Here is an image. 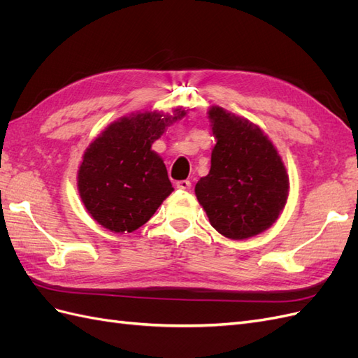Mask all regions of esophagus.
Segmentation results:
<instances>
[{
    "label": "esophagus",
    "mask_w": 358,
    "mask_h": 358,
    "mask_svg": "<svg viewBox=\"0 0 358 358\" xmlns=\"http://www.w3.org/2000/svg\"><path fill=\"white\" fill-rule=\"evenodd\" d=\"M176 187L182 191H188L191 188V182L189 180H178L176 182Z\"/></svg>",
    "instance_id": "obj_1"
}]
</instances>
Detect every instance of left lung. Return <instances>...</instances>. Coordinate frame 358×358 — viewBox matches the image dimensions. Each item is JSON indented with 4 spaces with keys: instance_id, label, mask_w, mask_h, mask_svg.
Wrapping results in <instances>:
<instances>
[{
    "instance_id": "obj_1",
    "label": "left lung",
    "mask_w": 358,
    "mask_h": 358,
    "mask_svg": "<svg viewBox=\"0 0 358 358\" xmlns=\"http://www.w3.org/2000/svg\"><path fill=\"white\" fill-rule=\"evenodd\" d=\"M208 117L216 145L210 171L196 196L213 229L231 241L268 230L282 213L289 179L282 158L262 128L210 106Z\"/></svg>"
}]
</instances>
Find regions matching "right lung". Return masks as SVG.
I'll list each match as a JSON object with an SVG mask.
<instances>
[{
  "mask_svg": "<svg viewBox=\"0 0 358 358\" xmlns=\"http://www.w3.org/2000/svg\"><path fill=\"white\" fill-rule=\"evenodd\" d=\"M188 110L178 107L173 115L131 113L104 128L86 148L78 170V191L86 210L104 229L131 233L170 196L167 169L152 143Z\"/></svg>",
  "mask_w": 358,
  "mask_h": 358,
  "instance_id": "add662e5",
  "label": "right lung"
}]
</instances>
